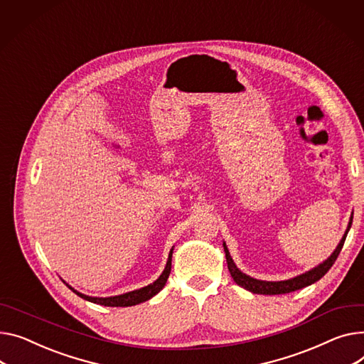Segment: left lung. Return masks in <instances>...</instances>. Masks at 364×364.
<instances>
[{"label": "left lung", "mask_w": 364, "mask_h": 364, "mask_svg": "<svg viewBox=\"0 0 364 364\" xmlns=\"http://www.w3.org/2000/svg\"><path fill=\"white\" fill-rule=\"evenodd\" d=\"M351 224H353V216L350 218V223H348V227L346 230V234L344 237L341 238L340 245L336 246V249L333 250V253L321 264H318L316 268H313L311 271L306 272V274H301L296 278H291V279H287V281H260V279H255L246 274L241 272L232 257L230 256V252L227 249V245L224 243V252H225V257H227V264H228V271L232 277V279L235 281L237 285L243 287L246 289H249L250 293L253 294H266V296H275V294H287V293H291V291H296V289H300V288H304L307 285H311L316 281H319L329 269L331 266L335 263L338 255H340L343 246H344V241H346V237L351 228Z\"/></svg>", "instance_id": "8db88e82"}]
</instances>
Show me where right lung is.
<instances>
[{"mask_svg":"<svg viewBox=\"0 0 364 364\" xmlns=\"http://www.w3.org/2000/svg\"><path fill=\"white\" fill-rule=\"evenodd\" d=\"M173 250L174 247L169 250V255H168V260H166V266L164 272L161 274V277L146 285L140 289H134V291H130V293H126V294H121V296H114V297H89V296H85L79 291H76V289H73L70 285L68 288L73 289V293H76L79 297L90 301V303H96V304H102V306H108V307H129V306H136L139 303H143L149 299H152L155 294H158L161 289L164 288V285L166 284V279L169 277V272H171V260H173Z\"/></svg>","mask_w":364,"mask_h":364,"instance_id":"obj_1","label":"right lung"}]
</instances>
